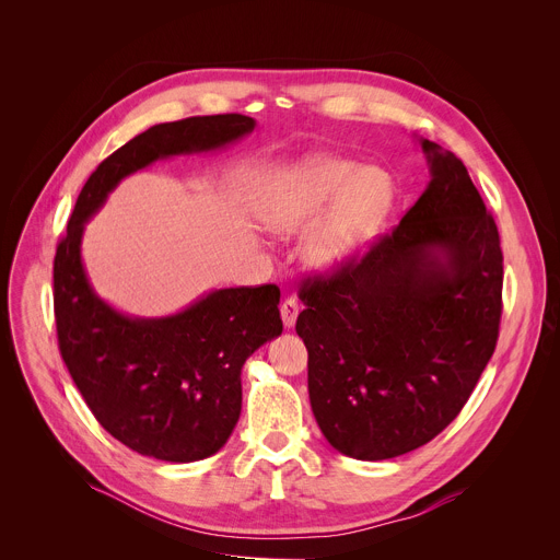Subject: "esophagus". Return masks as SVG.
<instances>
[{"label": "esophagus", "mask_w": 560, "mask_h": 560, "mask_svg": "<svg viewBox=\"0 0 560 560\" xmlns=\"http://www.w3.org/2000/svg\"><path fill=\"white\" fill-rule=\"evenodd\" d=\"M299 310H301V305H299L296 296L290 294V296L283 299V303H281V318H283V326H285V328H294Z\"/></svg>", "instance_id": "34e87169"}]
</instances>
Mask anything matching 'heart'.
Here are the masks:
<instances>
[{
	"label": "heart",
	"instance_id": "1",
	"mask_svg": "<svg viewBox=\"0 0 560 560\" xmlns=\"http://www.w3.org/2000/svg\"><path fill=\"white\" fill-rule=\"evenodd\" d=\"M392 206V182L383 171L363 168L335 156H312L285 171L261 210L268 230L281 236H307L305 257L332 270L357 255Z\"/></svg>",
	"mask_w": 560,
	"mask_h": 560
}]
</instances>
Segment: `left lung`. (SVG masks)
Masks as SVG:
<instances>
[{"instance_id": "1", "label": "left lung", "mask_w": 560, "mask_h": 560, "mask_svg": "<svg viewBox=\"0 0 560 560\" xmlns=\"http://www.w3.org/2000/svg\"><path fill=\"white\" fill-rule=\"evenodd\" d=\"M430 184L389 234L307 277L296 335L328 443L359 460L408 454L463 410L499 341L503 253L458 156L421 139Z\"/></svg>"}]
</instances>
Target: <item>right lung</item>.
Segmentation results:
<instances>
[{"mask_svg":"<svg viewBox=\"0 0 560 560\" xmlns=\"http://www.w3.org/2000/svg\"><path fill=\"white\" fill-rule=\"evenodd\" d=\"M246 115L156 124L97 166L77 197L52 266L61 359L102 428L130 450L171 463L219 452L242 415V368L281 335L279 288L214 290L162 318L126 316L102 301L82 264L86 221L115 186L156 159L203 152L255 130Z\"/></svg>","mask_w":560,"mask_h":560,"instance_id":"1","label":"right lung"}]
</instances>
